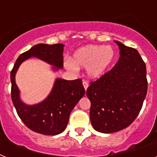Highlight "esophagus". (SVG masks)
Segmentation results:
<instances>
[{
	"label": "esophagus",
	"instance_id": "34e87169",
	"mask_svg": "<svg viewBox=\"0 0 157 157\" xmlns=\"http://www.w3.org/2000/svg\"><path fill=\"white\" fill-rule=\"evenodd\" d=\"M83 86H84V88H85V90H87V88L89 87V84L88 82H86V81H83Z\"/></svg>",
	"mask_w": 157,
	"mask_h": 157
}]
</instances>
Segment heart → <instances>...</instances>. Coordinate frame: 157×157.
Returning <instances> with one entry per match:
<instances>
[{"label":"heart","mask_w":157,"mask_h":157,"mask_svg":"<svg viewBox=\"0 0 157 157\" xmlns=\"http://www.w3.org/2000/svg\"><path fill=\"white\" fill-rule=\"evenodd\" d=\"M114 50L111 46L86 45L74 53L71 60H67L65 66L69 70L87 67L90 78L100 77L106 72L114 59Z\"/></svg>","instance_id":"b5f03b06"}]
</instances>
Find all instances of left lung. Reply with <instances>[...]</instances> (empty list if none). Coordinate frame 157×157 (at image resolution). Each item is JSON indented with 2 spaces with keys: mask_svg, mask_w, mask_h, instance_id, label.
<instances>
[{
  "mask_svg": "<svg viewBox=\"0 0 157 157\" xmlns=\"http://www.w3.org/2000/svg\"><path fill=\"white\" fill-rule=\"evenodd\" d=\"M115 42L119 46V60L86 90L92 126L103 134L129 126L139 115L147 91L146 65L138 50Z\"/></svg>",
  "mask_w": 157,
  "mask_h": 157,
  "instance_id": "obj_1",
  "label": "left lung"
}]
</instances>
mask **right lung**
<instances>
[{
  "label": "right lung",
  "instance_id": "1",
  "mask_svg": "<svg viewBox=\"0 0 157 157\" xmlns=\"http://www.w3.org/2000/svg\"><path fill=\"white\" fill-rule=\"evenodd\" d=\"M63 44L34 45L18 56L10 73L11 98L18 117L33 131L45 135H57L65 130L70 113L86 93L82 81L57 78L45 99L36 104L28 105L21 100L15 75L21 63L30 58L40 59L52 65L54 71H59L63 67Z\"/></svg>",
  "mask_w": 157,
  "mask_h": 157
}]
</instances>
